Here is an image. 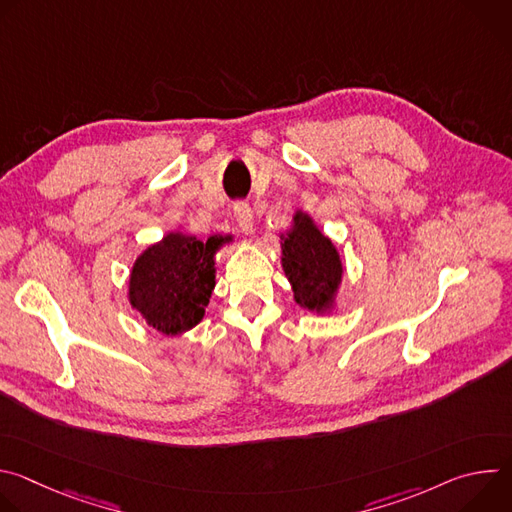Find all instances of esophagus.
Segmentation results:
<instances>
[{
    "label": "esophagus",
    "instance_id": "obj_1",
    "mask_svg": "<svg viewBox=\"0 0 512 512\" xmlns=\"http://www.w3.org/2000/svg\"><path fill=\"white\" fill-rule=\"evenodd\" d=\"M235 221H237L241 233H245V235H253L255 233L253 210L247 204H237L235 206Z\"/></svg>",
    "mask_w": 512,
    "mask_h": 512
}]
</instances>
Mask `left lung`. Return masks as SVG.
Wrapping results in <instances>:
<instances>
[{"mask_svg":"<svg viewBox=\"0 0 512 512\" xmlns=\"http://www.w3.org/2000/svg\"><path fill=\"white\" fill-rule=\"evenodd\" d=\"M281 269L294 291V302L312 314L330 316L336 310L344 265L330 237L322 233L310 212L296 210L291 225L279 233Z\"/></svg>","mask_w":512,"mask_h":512,"instance_id":"left-lung-1","label":"left lung"}]
</instances>
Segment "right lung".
Wrapping results in <instances>:
<instances>
[{
  "label": "right lung",
  "mask_w": 512,
  "mask_h": 512,
  "mask_svg": "<svg viewBox=\"0 0 512 512\" xmlns=\"http://www.w3.org/2000/svg\"><path fill=\"white\" fill-rule=\"evenodd\" d=\"M233 235L206 241L182 231L145 247L131 265L127 302L143 322L164 336H178L202 322L216 285V253Z\"/></svg>",
  "instance_id": "right-lung-1"
}]
</instances>
